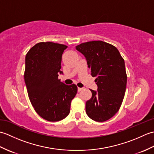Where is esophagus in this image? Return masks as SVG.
Returning a JSON list of instances; mask_svg holds the SVG:
<instances>
[{
	"instance_id": "1",
	"label": "esophagus",
	"mask_w": 154,
	"mask_h": 154,
	"mask_svg": "<svg viewBox=\"0 0 154 154\" xmlns=\"http://www.w3.org/2000/svg\"><path fill=\"white\" fill-rule=\"evenodd\" d=\"M83 88H80V87H78V89H77V90H78V92H80V91H81V90H83Z\"/></svg>"
}]
</instances>
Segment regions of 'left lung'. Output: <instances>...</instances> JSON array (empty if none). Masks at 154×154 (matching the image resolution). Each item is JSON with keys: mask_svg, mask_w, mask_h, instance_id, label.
<instances>
[{"mask_svg": "<svg viewBox=\"0 0 154 154\" xmlns=\"http://www.w3.org/2000/svg\"><path fill=\"white\" fill-rule=\"evenodd\" d=\"M85 57L97 85L90 89L92 97L86 102V113L97 122H104L119 110L125 94L127 75L124 60L117 48L103 41H91L77 45Z\"/></svg>", "mask_w": 154, "mask_h": 154, "instance_id": "left-lung-1", "label": "left lung"}]
</instances>
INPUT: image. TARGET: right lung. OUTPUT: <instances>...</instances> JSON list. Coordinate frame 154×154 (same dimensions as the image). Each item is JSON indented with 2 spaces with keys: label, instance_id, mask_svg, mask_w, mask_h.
I'll return each instance as SVG.
<instances>
[{
  "label": "right lung",
  "instance_id": "right-lung-1",
  "mask_svg": "<svg viewBox=\"0 0 154 154\" xmlns=\"http://www.w3.org/2000/svg\"><path fill=\"white\" fill-rule=\"evenodd\" d=\"M67 45L40 42L28 51L25 59L24 81L32 105L50 122L63 120L70 112L77 92L75 84L67 85L58 79L61 57Z\"/></svg>",
  "mask_w": 154,
  "mask_h": 154
}]
</instances>
